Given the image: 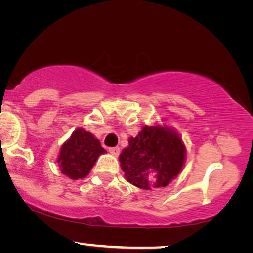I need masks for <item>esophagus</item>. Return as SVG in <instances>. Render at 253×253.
I'll return each instance as SVG.
<instances>
[{"mask_svg":"<svg viewBox=\"0 0 253 253\" xmlns=\"http://www.w3.org/2000/svg\"><path fill=\"white\" fill-rule=\"evenodd\" d=\"M109 152H110V154L114 155V157H119L121 150H120V147H110Z\"/></svg>","mask_w":253,"mask_h":253,"instance_id":"1","label":"esophagus"}]
</instances>
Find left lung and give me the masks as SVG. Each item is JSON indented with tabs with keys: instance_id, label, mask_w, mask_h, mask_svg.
<instances>
[{
	"instance_id": "obj_1",
	"label": "left lung",
	"mask_w": 253,
	"mask_h": 253,
	"mask_svg": "<svg viewBox=\"0 0 253 253\" xmlns=\"http://www.w3.org/2000/svg\"><path fill=\"white\" fill-rule=\"evenodd\" d=\"M185 159L186 148L177 131L155 123L145 124L136 137L129 138V145L120 154V165L127 182L151 190L165 188L177 177Z\"/></svg>"
}]
</instances>
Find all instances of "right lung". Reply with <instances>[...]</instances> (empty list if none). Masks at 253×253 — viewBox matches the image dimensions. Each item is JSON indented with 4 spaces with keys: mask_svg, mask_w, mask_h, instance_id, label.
Returning <instances> with one entry per match:
<instances>
[{
    "mask_svg": "<svg viewBox=\"0 0 253 253\" xmlns=\"http://www.w3.org/2000/svg\"><path fill=\"white\" fill-rule=\"evenodd\" d=\"M105 153L106 150L94 134L78 127L62 144L57 164L62 174L76 181L86 177L98 158Z\"/></svg>",
    "mask_w": 253,
    "mask_h": 253,
    "instance_id": "1",
    "label": "right lung"
}]
</instances>
